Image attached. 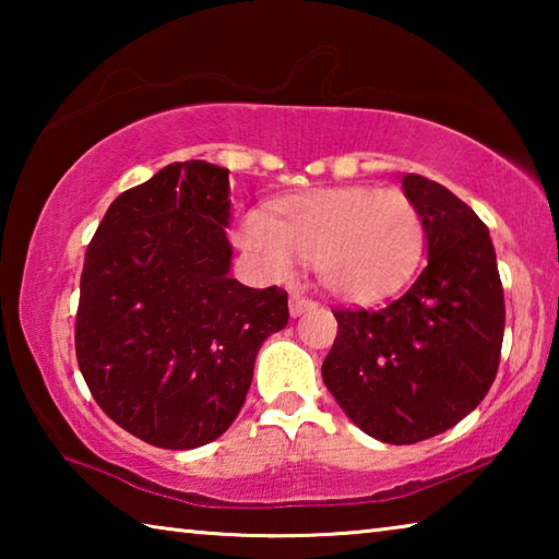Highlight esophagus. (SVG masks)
<instances>
[{"label": "esophagus", "mask_w": 559, "mask_h": 559, "mask_svg": "<svg viewBox=\"0 0 559 559\" xmlns=\"http://www.w3.org/2000/svg\"><path fill=\"white\" fill-rule=\"evenodd\" d=\"M310 308H316L313 300L306 298V296H300V293H293V296H290V316H293V318L302 316V313H306V310H310Z\"/></svg>", "instance_id": "1"}]
</instances>
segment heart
<instances>
[{"label":"heart","instance_id":"heart-1","mask_svg":"<svg viewBox=\"0 0 559 559\" xmlns=\"http://www.w3.org/2000/svg\"><path fill=\"white\" fill-rule=\"evenodd\" d=\"M234 236L273 278H288L302 259H316L320 283L349 300L400 288L424 249V224L409 197L362 185L286 197L273 216L243 214Z\"/></svg>","mask_w":559,"mask_h":559}]
</instances>
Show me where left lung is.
Here are the masks:
<instances>
[{"instance_id":"1","label":"left lung","mask_w":559,"mask_h":559,"mask_svg":"<svg viewBox=\"0 0 559 559\" xmlns=\"http://www.w3.org/2000/svg\"><path fill=\"white\" fill-rule=\"evenodd\" d=\"M419 210L429 261L380 310L335 308L323 382L359 429L384 443L437 437L484 402L506 330L503 283L488 226L447 187L402 179Z\"/></svg>"}]
</instances>
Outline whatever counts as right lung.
<instances>
[{
    "instance_id": "obj_1",
    "label": "right lung",
    "mask_w": 559,
    "mask_h": 559,
    "mask_svg": "<svg viewBox=\"0 0 559 559\" xmlns=\"http://www.w3.org/2000/svg\"><path fill=\"white\" fill-rule=\"evenodd\" d=\"M229 169L187 159L122 192L81 273L75 357L93 400L159 449L231 427L253 359L288 323V293L229 278Z\"/></svg>"
}]
</instances>
